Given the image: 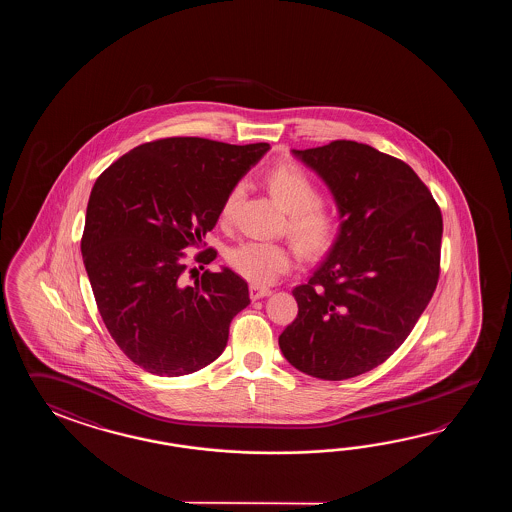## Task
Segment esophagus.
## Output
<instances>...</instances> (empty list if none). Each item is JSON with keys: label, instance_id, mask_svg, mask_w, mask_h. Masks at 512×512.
<instances>
[{"label": "esophagus", "instance_id": "esophagus-1", "mask_svg": "<svg viewBox=\"0 0 512 512\" xmlns=\"http://www.w3.org/2000/svg\"><path fill=\"white\" fill-rule=\"evenodd\" d=\"M251 298L252 300H260L263 296H269L272 293L271 289H267V287H260V285H251Z\"/></svg>", "mask_w": 512, "mask_h": 512}]
</instances>
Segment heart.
Returning <instances> with one entry per match:
<instances>
[{
  "instance_id": "obj_1",
  "label": "heart",
  "mask_w": 512,
  "mask_h": 512,
  "mask_svg": "<svg viewBox=\"0 0 512 512\" xmlns=\"http://www.w3.org/2000/svg\"><path fill=\"white\" fill-rule=\"evenodd\" d=\"M272 196L289 212V232L305 254L324 251L333 240L335 221L320 207V190L302 168L282 164L269 174ZM243 194V183H236L221 205V219L229 221ZM229 265L254 285L272 283L291 265V251L274 241H241L227 254Z\"/></svg>"
}]
</instances>
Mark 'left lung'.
Instances as JSON below:
<instances>
[{
	"instance_id": "left-lung-1",
	"label": "left lung",
	"mask_w": 512,
	"mask_h": 512,
	"mask_svg": "<svg viewBox=\"0 0 512 512\" xmlns=\"http://www.w3.org/2000/svg\"><path fill=\"white\" fill-rule=\"evenodd\" d=\"M335 197L340 227L326 260L294 287L298 315L278 338L296 370L344 381L403 344L439 280L443 218L408 164L368 144L293 150Z\"/></svg>"
}]
</instances>
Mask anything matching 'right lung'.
Here are the masks:
<instances>
[{
	"mask_svg": "<svg viewBox=\"0 0 512 512\" xmlns=\"http://www.w3.org/2000/svg\"><path fill=\"white\" fill-rule=\"evenodd\" d=\"M271 146L199 137L146 142L106 168L91 190L82 258L98 311L124 355L159 377L218 359L249 285L223 267L183 283L186 247L216 227L230 188ZM218 252L197 254L210 263Z\"/></svg>",
	"mask_w": 512,
	"mask_h": 512,
	"instance_id": "1",
	"label": "right lung"
}]
</instances>
